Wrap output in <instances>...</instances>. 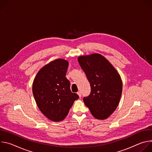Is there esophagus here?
<instances>
[{
	"label": "esophagus",
	"instance_id": "1",
	"mask_svg": "<svg viewBox=\"0 0 152 152\" xmlns=\"http://www.w3.org/2000/svg\"><path fill=\"white\" fill-rule=\"evenodd\" d=\"M77 94L79 95V96L80 97V96H81V93L80 92V91H78L77 93Z\"/></svg>",
	"mask_w": 152,
	"mask_h": 152
}]
</instances>
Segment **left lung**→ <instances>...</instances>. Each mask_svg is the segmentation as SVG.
Instances as JSON below:
<instances>
[{
    "mask_svg": "<svg viewBox=\"0 0 152 152\" xmlns=\"http://www.w3.org/2000/svg\"><path fill=\"white\" fill-rule=\"evenodd\" d=\"M78 61L91 86L83 102L97 119L109 117L116 110L121 96L123 83L117 70L105 57L93 53L78 57Z\"/></svg>",
    "mask_w": 152,
    "mask_h": 152,
    "instance_id": "left-lung-1",
    "label": "left lung"
}]
</instances>
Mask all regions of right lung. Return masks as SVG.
Wrapping results in <instances>:
<instances>
[{
  "mask_svg": "<svg viewBox=\"0 0 152 152\" xmlns=\"http://www.w3.org/2000/svg\"><path fill=\"white\" fill-rule=\"evenodd\" d=\"M69 62L56 59L43 66L32 84V93L42 114L51 121L58 122L67 117L74 102L79 98L72 93L66 75Z\"/></svg>",
  "mask_w": 152,
  "mask_h": 152,
  "instance_id": "add662e5",
  "label": "right lung"
}]
</instances>
